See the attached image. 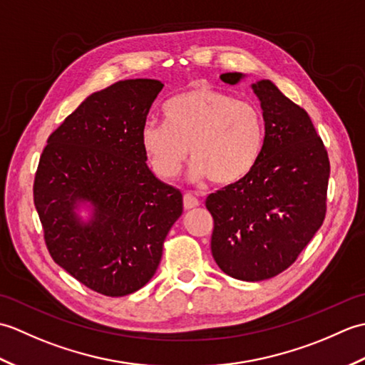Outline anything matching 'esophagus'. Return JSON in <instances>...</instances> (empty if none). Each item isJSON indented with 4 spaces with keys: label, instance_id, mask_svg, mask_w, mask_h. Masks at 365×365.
<instances>
[{
    "label": "esophagus",
    "instance_id": "esophagus-1",
    "mask_svg": "<svg viewBox=\"0 0 365 365\" xmlns=\"http://www.w3.org/2000/svg\"><path fill=\"white\" fill-rule=\"evenodd\" d=\"M199 205V200L197 197H195L191 195V192H187V195L183 196V207L185 210H191V208H196Z\"/></svg>",
    "mask_w": 365,
    "mask_h": 365
}]
</instances>
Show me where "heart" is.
<instances>
[{"mask_svg":"<svg viewBox=\"0 0 365 365\" xmlns=\"http://www.w3.org/2000/svg\"><path fill=\"white\" fill-rule=\"evenodd\" d=\"M165 123L147 120L141 144L153 173L173 180L191 155L192 180L229 187L254 169L265 141L260 108L251 100L195 86L163 108Z\"/></svg>","mask_w":365,"mask_h":365,"instance_id":"obj_1","label":"heart"}]
</instances>
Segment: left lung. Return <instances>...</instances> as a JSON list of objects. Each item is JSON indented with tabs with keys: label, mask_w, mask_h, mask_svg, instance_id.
Wrapping results in <instances>:
<instances>
[{
	"label": "left lung",
	"mask_w": 365,
	"mask_h": 365,
	"mask_svg": "<svg viewBox=\"0 0 365 365\" xmlns=\"http://www.w3.org/2000/svg\"><path fill=\"white\" fill-rule=\"evenodd\" d=\"M243 73H224L235 86ZM265 141L242 182L207 197L213 216L212 254L224 273L240 281L281 274L311 242L327 216L329 158L309 114L269 80L252 84Z\"/></svg>",
	"instance_id": "1"
}]
</instances>
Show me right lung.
I'll use <instances>...</instances> for the list:
<instances>
[{
    "mask_svg": "<svg viewBox=\"0 0 365 365\" xmlns=\"http://www.w3.org/2000/svg\"><path fill=\"white\" fill-rule=\"evenodd\" d=\"M165 84L125 80L94 92L53 131L34 177V205L51 259L105 297H125L157 271L183 212L182 192L147 166L141 128ZM78 200L95 216L76 218Z\"/></svg>",
    "mask_w": 365,
    "mask_h": 365,
    "instance_id": "add662e5",
    "label": "right lung"
}]
</instances>
